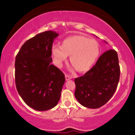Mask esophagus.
<instances>
[{"mask_svg":"<svg viewBox=\"0 0 135 135\" xmlns=\"http://www.w3.org/2000/svg\"><path fill=\"white\" fill-rule=\"evenodd\" d=\"M65 76L66 80H70L72 79V76H70V75H68L67 74H65Z\"/></svg>","mask_w":135,"mask_h":135,"instance_id":"obj_1","label":"esophagus"}]
</instances>
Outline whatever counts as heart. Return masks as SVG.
<instances>
[{
    "instance_id": "obj_1",
    "label": "heart",
    "mask_w": 135,
    "mask_h": 135,
    "mask_svg": "<svg viewBox=\"0 0 135 135\" xmlns=\"http://www.w3.org/2000/svg\"><path fill=\"white\" fill-rule=\"evenodd\" d=\"M53 61L57 67L70 55V62L79 71L88 70L95 62L99 55V47L95 40L76 36L66 38L62 45L55 44L51 49Z\"/></svg>"
}]
</instances>
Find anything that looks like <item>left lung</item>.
I'll return each mask as SVG.
<instances>
[{
  "label": "left lung",
  "mask_w": 135,
  "mask_h": 135,
  "mask_svg": "<svg viewBox=\"0 0 135 135\" xmlns=\"http://www.w3.org/2000/svg\"><path fill=\"white\" fill-rule=\"evenodd\" d=\"M120 75L117 52L108 50L99 57L90 70L83 76L74 79L75 97L81 105L87 108H99L115 93Z\"/></svg>",
  "instance_id": "left-lung-1"
}]
</instances>
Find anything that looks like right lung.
Wrapping results in <instances>:
<instances>
[{
    "label": "right lung",
    "instance_id": "add662e5",
    "mask_svg": "<svg viewBox=\"0 0 135 135\" xmlns=\"http://www.w3.org/2000/svg\"><path fill=\"white\" fill-rule=\"evenodd\" d=\"M59 35L46 31L27 40L15 58V80L18 93L27 105L37 111L55 107L65 80L52 65V47Z\"/></svg>",
    "mask_w": 135,
    "mask_h": 135
}]
</instances>
